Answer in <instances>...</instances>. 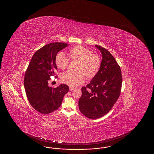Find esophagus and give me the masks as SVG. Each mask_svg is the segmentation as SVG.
I'll use <instances>...</instances> for the list:
<instances>
[{
    "instance_id": "34e87169",
    "label": "esophagus",
    "mask_w": 154,
    "mask_h": 154,
    "mask_svg": "<svg viewBox=\"0 0 154 154\" xmlns=\"http://www.w3.org/2000/svg\"><path fill=\"white\" fill-rule=\"evenodd\" d=\"M75 88H72V87H70L69 88V90H70V91H73L74 90H75Z\"/></svg>"
}]
</instances>
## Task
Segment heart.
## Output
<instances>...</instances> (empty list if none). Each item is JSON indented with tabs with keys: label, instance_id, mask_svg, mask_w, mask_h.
<instances>
[{
	"label": "heart",
	"instance_id": "b5f03b06",
	"mask_svg": "<svg viewBox=\"0 0 154 154\" xmlns=\"http://www.w3.org/2000/svg\"><path fill=\"white\" fill-rule=\"evenodd\" d=\"M72 59L79 61L77 70L74 72L68 70L63 72L62 80L72 87L82 84L85 80V75L88 79L94 78L98 73L101 65L99 56L92 54L91 51L82 46H76L69 51ZM56 64L60 69H65L69 65L70 60L63 52L58 53L56 57Z\"/></svg>",
	"mask_w": 154,
	"mask_h": 154
}]
</instances>
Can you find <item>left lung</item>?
<instances>
[{
    "mask_svg": "<svg viewBox=\"0 0 154 154\" xmlns=\"http://www.w3.org/2000/svg\"><path fill=\"white\" fill-rule=\"evenodd\" d=\"M95 46L102 56L101 67L86 87L82 88L79 100L80 112L93 119L102 117L111 109L119 97L122 84L121 70L115 58L101 46Z\"/></svg>",
    "mask_w": 154,
    "mask_h": 154,
    "instance_id": "8db88e82",
    "label": "left lung"
}]
</instances>
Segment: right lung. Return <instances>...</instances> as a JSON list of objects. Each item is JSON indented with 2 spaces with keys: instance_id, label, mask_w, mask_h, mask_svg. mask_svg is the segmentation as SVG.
<instances>
[{
  "instance_id": "add662e5",
  "label": "right lung",
  "mask_w": 154,
  "mask_h": 154,
  "mask_svg": "<svg viewBox=\"0 0 154 154\" xmlns=\"http://www.w3.org/2000/svg\"><path fill=\"white\" fill-rule=\"evenodd\" d=\"M68 44L51 43L37 51L25 72L24 87L30 105L42 114H49L60 106L69 86L61 84L56 88L49 87L48 80L57 70L56 57Z\"/></svg>"
}]
</instances>
